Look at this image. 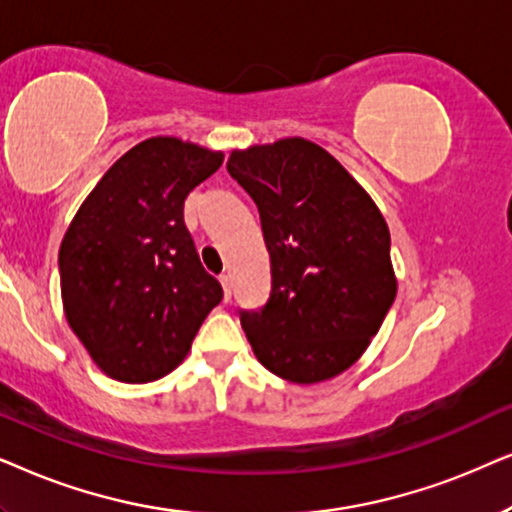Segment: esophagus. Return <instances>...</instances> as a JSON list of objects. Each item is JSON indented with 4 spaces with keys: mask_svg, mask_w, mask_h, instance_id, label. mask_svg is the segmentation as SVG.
Here are the masks:
<instances>
[{
    "mask_svg": "<svg viewBox=\"0 0 512 512\" xmlns=\"http://www.w3.org/2000/svg\"><path fill=\"white\" fill-rule=\"evenodd\" d=\"M220 283H222V290H224V299H227V302H229V297H231V276L229 274H222L220 276Z\"/></svg>",
    "mask_w": 512,
    "mask_h": 512,
    "instance_id": "obj_1",
    "label": "esophagus"
}]
</instances>
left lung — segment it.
<instances>
[{
	"instance_id": "8db88e82",
	"label": "left lung",
	"mask_w": 512,
	"mask_h": 512,
	"mask_svg": "<svg viewBox=\"0 0 512 512\" xmlns=\"http://www.w3.org/2000/svg\"><path fill=\"white\" fill-rule=\"evenodd\" d=\"M229 175L260 210L271 295L241 311L260 363L292 384H318L356 363L391 309V234L377 203L316 142L234 149Z\"/></svg>"
}]
</instances>
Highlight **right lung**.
Masks as SVG:
<instances>
[{
    "label": "right lung",
    "mask_w": 512,
    "mask_h": 512,
    "mask_svg": "<svg viewBox=\"0 0 512 512\" xmlns=\"http://www.w3.org/2000/svg\"><path fill=\"white\" fill-rule=\"evenodd\" d=\"M224 154L149 138L102 175L58 252L65 318L95 365L126 384L173 372L222 302L185 224V199Z\"/></svg>",
    "instance_id": "obj_1"
}]
</instances>
